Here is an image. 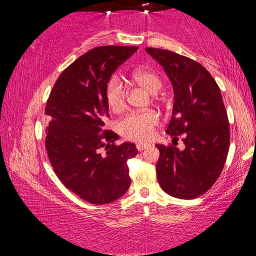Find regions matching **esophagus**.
Returning a JSON list of instances; mask_svg holds the SVG:
<instances>
[{"mask_svg": "<svg viewBox=\"0 0 256 256\" xmlns=\"http://www.w3.org/2000/svg\"><path fill=\"white\" fill-rule=\"evenodd\" d=\"M146 148H149V144H136L138 151H144Z\"/></svg>", "mask_w": 256, "mask_h": 256, "instance_id": "1", "label": "esophagus"}]
</instances>
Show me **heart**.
<instances>
[{"label":"heart","instance_id":"obj_1","mask_svg":"<svg viewBox=\"0 0 256 256\" xmlns=\"http://www.w3.org/2000/svg\"><path fill=\"white\" fill-rule=\"evenodd\" d=\"M132 80L144 86L149 92H157L162 86V80L157 73L148 68H138L132 73ZM106 100L112 110L118 112L125 106L128 88L120 76H114L106 84ZM159 118L154 112H132L118 122V131L124 138L132 141L148 142L154 136Z\"/></svg>","mask_w":256,"mask_h":256}]
</instances>
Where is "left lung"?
Listing matches in <instances>:
<instances>
[{"label": "left lung", "mask_w": 256, "mask_h": 256, "mask_svg": "<svg viewBox=\"0 0 256 256\" xmlns=\"http://www.w3.org/2000/svg\"><path fill=\"white\" fill-rule=\"evenodd\" d=\"M164 68L174 86V108L166 133L184 149L156 144L157 178L170 196L190 200L216 183L226 162L230 130L222 92L214 78L196 60L160 48H146Z\"/></svg>", "instance_id": "obj_1"}]
</instances>
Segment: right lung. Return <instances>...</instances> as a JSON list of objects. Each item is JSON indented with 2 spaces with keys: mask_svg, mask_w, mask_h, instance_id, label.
Masks as SVG:
<instances>
[{
  "mask_svg": "<svg viewBox=\"0 0 256 256\" xmlns=\"http://www.w3.org/2000/svg\"><path fill=\"white\" fill-rule=\"evenodd\" d=\"M136 50V46L89 50L60 73L47 99L45 146L50 162L63 185L92 204L118 200L131 184L128 160L138 154L136 144H116L118 136L104 130V120L110 116L107 82Z\"/></svg>",
  "mask_w": 256,
  "mask_h": 256,
  "instance_id": "1",
  "label": "right lung"
}]
</instances>
